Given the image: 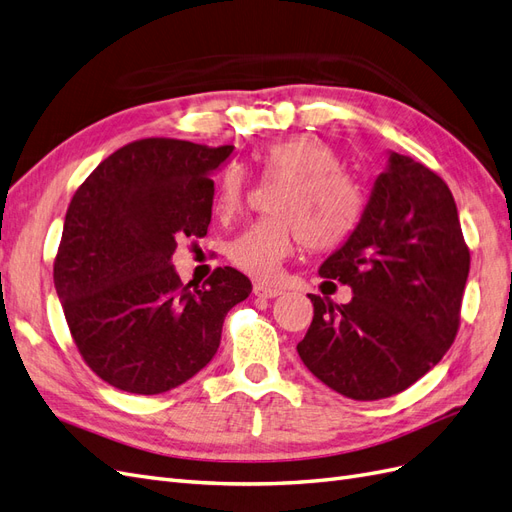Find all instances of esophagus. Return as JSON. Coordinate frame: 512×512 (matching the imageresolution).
<instances>
[{
	"instance_id": "34e87169",
	"label": "esophagus",
	"mask_w": 512,
	"mask_h": 512,
	"mask_svg": "<svg viewBox=\"0 0 512 512\" xmlns=\"http://www.w3.org/2000/svg\"><path fill=\"white\" fill-rule=\"evenodd\" d=\"M254 294L260 299H275V297H280L282 290L267 286V284H254Z\"/></svg>"
}]
</instances>
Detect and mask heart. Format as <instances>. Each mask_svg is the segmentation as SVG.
I'll use <instances>...</instances> for the list:
<instances>
[{
  "mask_svg": "<svg viewBox=\"0 0 512 512\" xmlns=\"http://www.w3.org/2000/svg\"><path fill=\"white\" fill-rule=\"evenodd\" d=\"M256 162L269 179L284 181L275 194V218L247 226L230 241L228 258L243 273L269 280L280 262L303 243L312 250H329L356 228L363 213V192L342 173L335 149L312 134H294L262 149ZM245 175L228 166L213 194V215L230 220L241 211Z\"/></svg>",
  "mask_w": 512,
  "mask_h": 512,
  "instance_id": "b5f03b06",
  "label": "heart"
}]
</instances>
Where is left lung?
Segmentation results:
<instances>
[{
	"mask_svg": "<svg viewBox=\"0 0 512 512\" xmlns=\"http://www.w3.org/2000/svg\"><path fill=\"white\" fill-rule=\"evenodd\" d=\"M320 277L352 288L346 305L309 294L314 320L297 352L312 374L356 401L406 391L455 342L470 252L448 185L389 151L350 237Z\"/></svg>",
	"mask_w": 512,
	"mask_h": 512,
	"instance_id": "obj_1",
	"label": "left lung"
}]
</instances>
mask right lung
<instances>
[{
  "label": "right lung",
  "instance_id": "obj_1",
  "mask_svg": "<svg viewBox=\"0 0 512 512\" xmlns=\"http://www.w3.org/2000/svg\"><path fill=\"white\" fill-rule=\"evenodd\" d=\"M232 145L143 138L111 153L66 213L53 267L74 344L115 389L158 395L188 382L220 348L230 307L252 282L220 267L203 288L173 267L179 237H205L213 170Z\"/></svg>",
  "mask_w": 512,
  "mask_h": 512
}]
</instances>
